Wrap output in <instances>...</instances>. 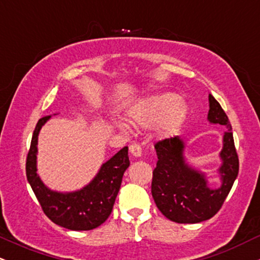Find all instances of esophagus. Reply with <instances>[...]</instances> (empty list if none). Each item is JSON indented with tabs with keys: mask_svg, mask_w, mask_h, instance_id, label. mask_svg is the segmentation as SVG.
Masks as SVG:
<instances>
[{
	"mask_svg": "<svg viewBox=\"0 0 260 260\" xmlns=\"http://www.w3.org/2000/svg\"><path fill=\"white\" fill-rule=\"evenodd\" d=\"M129 151L133 156L136 157L142 156V147H140V144H138V143H133V144L129 147Z\"/></svg>",
	"mask_w": 260,
	"mask_h": 260,
	"instance_id": "esophagus-1",
	"label": "esophagus"
}]
</instances>
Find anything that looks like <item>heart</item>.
Masks as SVG:
<instances>
[{
    "label": "heart",
    "instance_id": "1",
    "mask_svg": "<svg viewBox=\"0 0 260 260\" xmlns=\"http://www.w3.org/2000/svg\"><path fill=\"white\" fill-rule=\"evenodd\" d=\"M186 106L175 94L153 95L144 99L133 113L140 127H157L161 136H171L186 117Z\"/></svg>",
    "mask_w": 260,
    "mask_h": 260
}]
</instances>
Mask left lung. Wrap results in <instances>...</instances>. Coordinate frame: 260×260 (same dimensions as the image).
<instances>
[{"label":"left lung","mask_w":260,"mask_h":260,"mask_svg":"<svg viewBox=\"0 0 260 260\" xmlns=\"http://www.w3.org/2000/svg\"><path fill=\"white\" fill-rule=\"evenodd\" d=\"M208 120L226 126L219 169L221 186L213 189L205 175L186 162L184 143L178 137L160 140L154 145L157 155L153 171L151 194L161 213L178 223H197L213 217L222 207L238 175V155L229 117L215 98L209 94Z\"/></svg>","instance_id":"obj_1"}]
</instances>
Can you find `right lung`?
Wrapping results in <instances>:
<instances>
[{
    "mask_svg": "<svg viewBox=\"0 0 260 260\" xmlns=\"http://www.w3.org/2000/svg\"><path fill=\"white\" fill-rule=\"evenodd\" d=\"M50 117L51 116L40 118L32 133L25 164L26 178L45 215L52 222L73 231L96 229L106 221L112 211L122 177L129 166L128 147L122 148L111 159L103 164L94 180L82 189L70 193L55 192L45 186L37 174L38 136Z\"/></svg>",
    "mask_w": 260,
    "mask_h": 260,
    "instance_id": "right-lung-1",
    "label": "right lung"
}]
</instances>
